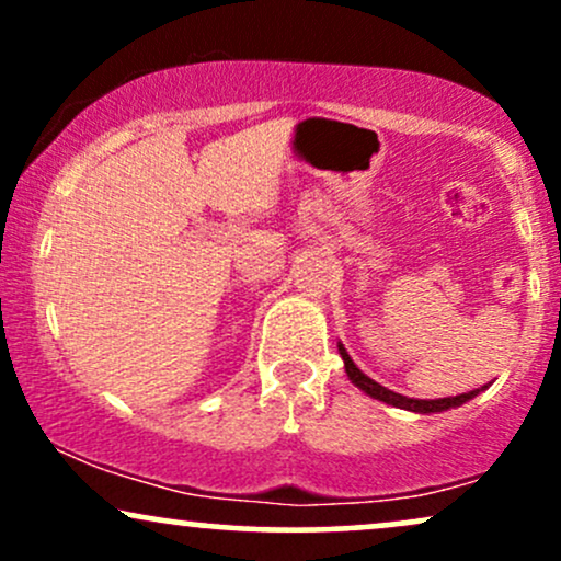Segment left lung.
Returning a JSON list of instances; mask_svg holds the SVG:
<instances>
[{
  "label": "left lung",
  "mask_w": 561,
  "mask_h": 561,
  "mask_svg": "<svg viewBox=\"0 0 561 561\" xmlns=\"http://www.w3.org/2000/svg\"><path fill=\"white\" fill-rule=\"evenodd\" d=\"M337 351H340V358H343V364H345L347 379H351V382L356 385L358 390H364L366 396L375 398V401L396 405V409L414 411V414H437V411L456 409V405L472 401L474 396H480V392L488 388V385H482V388H478V390H469V392H461V396H448V398H409V396H401V392H392L388 388H382V385L375 382V379L366 377L364 371L358 369L356 364H353V358L347 356V351L343 347V343H337Z\"/></svg>",
  "instance_id": "1"
}]
</instances>
